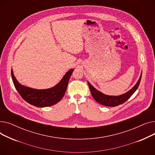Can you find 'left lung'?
Instances as JSON below:
<instances>
[{"instance_id": "8db88e82", "label": "left lung", "mask_w": 155, "mask_h": 155, "mask_svg": "<svg viewBox=\"0 0 155 155\" xmlns=\"http://www.w3.org/2000/svg\"><path fill=\"white\" fill-rule=\"evenodd\" d=\"M142 74V73H141ZM141 75L140 77V79L138 80L136 84L134 86V87L131 89L129 91L124 94L121 95L119 96H110L105 95L101 92L98 91L90 84L88 82V85L90 88V91L91 94L93 97V98L100 104L105 105V106H109V107H115L117 105L123 104L126 101H127L131 95L134 93V92L137 90V87H139V85L141 82Z\"/></svg>"}]
</instances>
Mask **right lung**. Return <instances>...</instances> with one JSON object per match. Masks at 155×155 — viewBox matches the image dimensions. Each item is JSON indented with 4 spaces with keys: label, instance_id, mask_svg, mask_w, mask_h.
<instances>
[{
    "label": "right lung",
    "instance_id": "right-lung-1",
    "mask_svg": "<svg viewBox=\"0 0 155 155\" xmlns=\"http://www.w3.org/2000/svg\"><path fill=\"white\" fill-rule=\"evenodd\" d=\"M73 70L74 69H70L58 84L45 90H37L21 85L15 79L12 70H11V76L16 90L24 101L34 106L44 107L51 106L63 98Z\"/></svg>",
    "mask_w": 155,
    "mask_h": 155
}]
</instances>
